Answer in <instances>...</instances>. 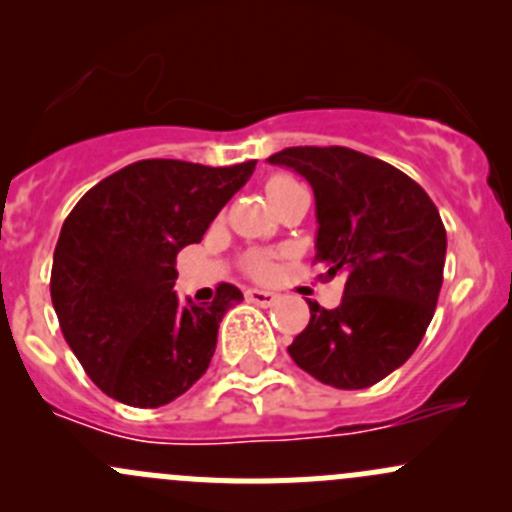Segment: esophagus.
Here are the masks:
<instances>
[{"instance_id": "esophagus-1", "label": "esophagus", "mask_w": 512, "mask_h": 512, "mask_svg": "<svg viewBox=\"0 0 512 512\" xmlns=\"http://www.w3.org/2000/svg\"><path fill=\"white\" fill-rule=\"evenodd\" d=\"M245 299H247V302L257 304V307H270V304L277 302V294L252 287V289H245Z\"/></svg>"}]
</instances>
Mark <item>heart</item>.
I'll return each instance as SVG.
<instances>
[{"label":"heart","mask_w":512,"mask_h":512,"mask_svg":"<svg viewBox=\"0 0 512 512\" xmlns=\"http://www.w3.org/2000/svg\"><path fill=\"white\" fill-rule=\"evenodd\" d=\"M289 185H294V180L287 178V175H272L265 185L270 203L282 193V190H287ZM245 270L247 275L255 277V280H267V277L275 275V257H272L270 252H250V255L245 257Z\"/></svg>","instance_id":"1"}]
</instances>
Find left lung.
I'll return each mask as SVG.
<instances>
[{"label":"left lung","mask_w":512,"mask_h":512,"mask_svg":"<svg viewBox=\"0 0 512 512\" xmlns=\"http://www.w3.org/2000/svg\"><path fill=\"white\" fill-rule=\"evenodd\" d=\"M267 160L312 185L314 260L347 277L339 307L309 302V324L287 352L334 389L374 386L416 352L436 312L446 262L438 208L399 168L352 148L294 146Z\"/></svg>","instance_id":"8db88e82"}]
</instances>
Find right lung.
Returning a JSON list of instances; mask_svg holds the SVG:
<instances>
[{
	"instance_id": "1",
	"label": "right lung",
	"mask_w": 512,
	"mask_h": 512,
	"mask_svg": "<svg viewBox=\"0 0 512 512\" xmlns=\"http://www.w3.org/2000/svg\"><path fill=\"white\" fill-rule=\"evenodd\" d=\"M255 163L138 160L94 185L64 220L51 302L66 344L103 394L158 409L205 374L220 322L242 292L223 282L213 302H178L175 257L203 240Z\"/></svg>"
}]
</instances>
